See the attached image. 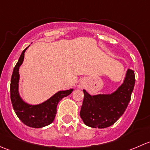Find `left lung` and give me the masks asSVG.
<instances>
[{
  "label": "left lung",
  "mask_w": 150,
  "mask_h": 150,
  "mask_svg": "<svg viewBox=\"0 0 150 150\" xmlns=\"http://www.w3.org/2000/svg\"><path fill=\"white\" fill-rule=\"evenodd\" d=\"M134 84V70L128 69L122 83L112 93L91 95L83 89L84 99L80 115L84 123L95 128L113 125L126 110Z\"/></svg>",
  "instance_id": "8db88e82"
}]
</instances>
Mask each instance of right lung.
<instances>
[{
	"instance_id": "add662e5",
	"label": "right lung",
	"mask_w": 150,
	"mask_h": 150,
	"mask_svg": "<svg viewBox=\"0 0 150 150\" xmlns=\"http://www.w3.org/2000/svg\"><path fill=\"white\" fill-rule=\"evenodd\" d=\"M29 47V46H28ZM27 47L21 54L18 62L13 68L11 80V100L15 113L24 124L29 127L40 128L49 125L54 120L57 107L59 101L73 91V88L59 91L45 102L38 104H30L23 100L19 91V67L23 63Z\"/></svg>"
}]
</instances>
